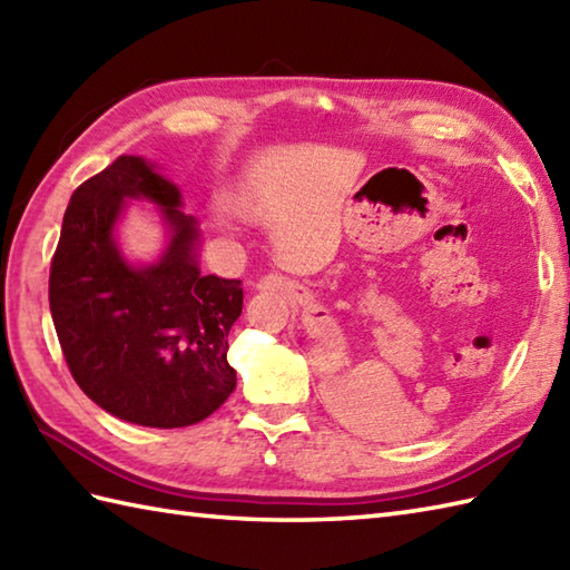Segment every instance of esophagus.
Masks as SVG:
<instances>
[{
	"label": "esophagus",
	"instance_id": "34e87169",
	"mask_svg": "<svg viewBox=\"0 0 570 570\" xmlns=\"http://www.w3.org/2000/svg\"><path fill=\"white\" fill-rule=\"evenodd\" d=\"M257 288H262V292H278V294H288V292H292V286H288V282H284L282 276H274V274L262 276Z\"/></svg>",
	"mask_w": 570,
	"mask_h": 570
}]
</instances>
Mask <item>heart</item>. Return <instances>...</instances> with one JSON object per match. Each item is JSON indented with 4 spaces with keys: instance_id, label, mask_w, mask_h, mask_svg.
I'll use <instances>...</instances> for the list:
<instances>
[{
    "instance_id": "1",
    "label": "heart",
    "mask_w": 570,
    "mask_h": 570,
    "mask_svg": "<svg viewBox=\"0 0 570 570\" xmlns=\"http://www.w3.org/2000/svg\"><path fill=\"white\" fill-rule=\"evenodd\" d=\"M237 205H239L242 213L257 215L262 210V193H259V188H254V186L242 188L237 193ZM223 225H227V220H223Z\"/></svg>"
}]
</instances>
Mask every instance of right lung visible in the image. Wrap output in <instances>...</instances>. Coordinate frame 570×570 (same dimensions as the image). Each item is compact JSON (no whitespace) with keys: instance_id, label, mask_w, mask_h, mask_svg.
Here are the masks:
<instances>
[{"instance_id":"obj_1","label":"right lung","mask_w":570,"mask_h":570,"mask_svg":"<svg viewBox=\"0 0 570 570\" xmlns=\"http://www.w3.org/2000/svg\"><path fill=\"white\" fill-rule=\"evenodd\" d=\"M129 199L167 225L163 257L129 263L116 225ZM176 184L141 156L117 161L72 193L48 278V304L72 380L107 414L149 429L208 419L235 392L227 335L242 282L200 274V229Z\"/></svg>"}]
</instances>
